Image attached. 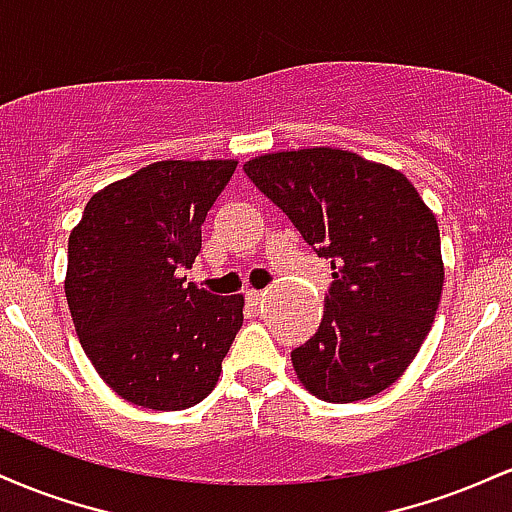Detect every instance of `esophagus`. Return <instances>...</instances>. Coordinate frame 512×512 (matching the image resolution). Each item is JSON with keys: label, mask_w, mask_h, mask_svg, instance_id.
Returning a JSON list of instances; mask_svg holds the SVG:
<instances>
[{"label": "esophagus", "mask_w": 512, "mask_h": 512, "mask_svg": "<svg viewBox=\"0 0 512 512\" xmlns=\"http://www.w3.org/2000/svg\"><path fill=\"white\" fill-rule=\"evenodd\" d=\"M245 296H248L250 305H260L264 301V291H248Z\"/></svg>", "instance_id": "34e87169"}]
</instances>
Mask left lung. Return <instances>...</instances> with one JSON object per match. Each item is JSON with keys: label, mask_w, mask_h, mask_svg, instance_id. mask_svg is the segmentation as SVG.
<instances>
[{"label": "left lung", "mask_w": 512, "mask_h": 512, "mask_svg": "<svg viewBox=\"0 0 512 512\" xmlns=\"http://www.w3.org/2000/svg\"><path fill=\"white\" fill-rule=\"evenodd\" d=\"M243 170L334 269L320 327L291 351L298 380L334 404L383 392L436 317L445 276L436 216L399 170L351 151H279Z\"/></svg>", "instance_id": "left-lung-1"}]
</instances>
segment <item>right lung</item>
<instances>
[{
	"label": "right lung",
	"mask_w": 512,
	"mask_h": 512,
	"mask_svg": "<svg viewBox=\"0 0 512 512\" xmlns=\"http://www.w3.org/2000/svg\"><path fill=\"white\" fill-rule=\"evenodd\" d=\"M238 161H158L103 187L69 236L64 293L88 361L144 409L178 411L214 390L243 327V296L185 284L202 223Z\"/></svg>",
	"instance_id": "add662e5"
}]
</instances>
